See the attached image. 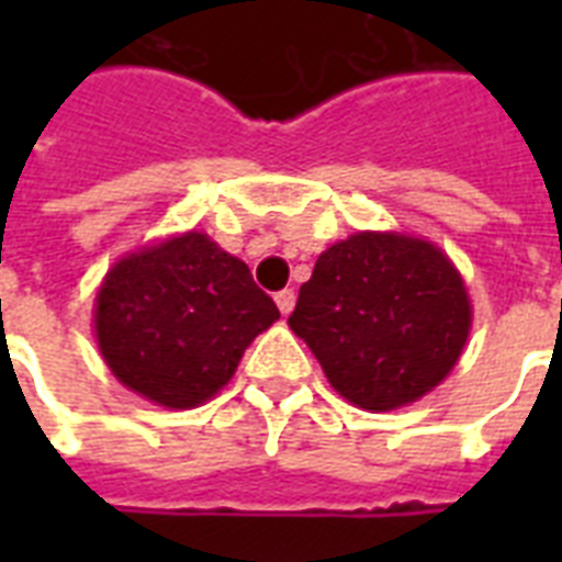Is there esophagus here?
<instances>
[{
    "mask_svg": "<svg viewBox=\"0 0 562 562\" xmlns=\"http://www.w3.org/2000/svg\"><path fill=\"white\" fill-rule=\"evenodd\" d=\"M277 306H280V312L282 315H291V308H294V300H297V294H294V291L291 289H282V291H277Z\"/></svg>",
    "mask_w": 562,
    "mask_h": 562,
    "instance_id": "esophagus-1",
    "label": "esophagus"
}]
</instances>
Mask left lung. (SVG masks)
<instances>
[{
  "label": "left lung",
  "mask_w": 562,
  "mask_h": 562,
  "mask_svg": "<svg viewBox=\"0 0 562 562\" xmlns=\"http://www.w3.org/2000/svg\"><path fill=\"white\" fill-rule=\"evenodd\" d=\"M289 326L344 400L417 402L458 364L472 306L449 256L402 233H356L317 256Z\"/></svg>",
  "instance_id": "8db88e82"
}]
</instances>
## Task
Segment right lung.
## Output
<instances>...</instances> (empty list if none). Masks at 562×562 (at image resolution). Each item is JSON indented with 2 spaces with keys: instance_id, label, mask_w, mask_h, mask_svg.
Returning <instances> with one entry per match:
<instances>
[{
  "instance_id": "obj_1",
  "label": "right lung",
  "mask_w": 562,
  "mask_h": 562,
  "mask_svg": "<svg viewBox=\"0 0 562 562\" xmlns=\"http://www.w3.org/2000/svg\"><path fill=\"white\" fill-rule=\"evenodd\" d=\"M277 317L250 268L192 229L110 268L95 297V341L125 387L166 408H194L233 379Z\"/></svg>"
}]
</instances>
